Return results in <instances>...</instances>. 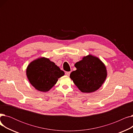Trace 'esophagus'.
Instances as JSON below:
<instances>
[{
	"mask_svg": "<svg viewBox=\"0 0 133 133\" xmlns=\"http://www.w3.org/2000/svg\"><path fill=\"white\" fill-rule=\"evenodd\" d=\"M70 73H71V72H65V74L67 76H69V75H70Z\"/></svg>",
	"mask_w": 133,
	"mask_h": 133,
	"instance_id": "1",
	"label": "esophagus"
}]
</instances>
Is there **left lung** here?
<instances>
[{"label":"left lung","instance_id":"8db88e82","mask_svg":"<svg viewBox=\"0 0 133 133\" xmlns=\"http://www.w3.org/2000/svg\"><path fill=\"white\" fill-rule=\"evenodd\" d=\"M76 70L70 74L74 84L83 93L98 89L107 77L106 68L98 58L91 55L83 57L75 64Z\"/></svg>","mask_w":133,"mask_h":133}]
</instances>
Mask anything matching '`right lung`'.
<instances>
[{"label":"right lung","mask_w":133,"mask_h":133,"mask_svg":"<svg viewBox=\"0 0 133 133\" xmlns=\"http://www.w3.org/2000/svg\"><path fill=\"white\" fill-rule=\"evenodd\" d=\"M64 74V72L54 62L45 58L33 61L26 69V75L31 84L43 92L48 91Z\"/></svg>","instance_id":"obj_1"}]
</instances>
